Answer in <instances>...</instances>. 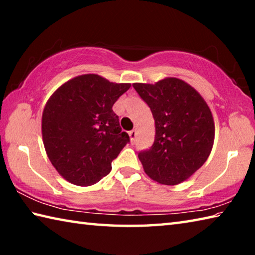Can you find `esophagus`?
Instances as JSON below:
<instances>
[{
    "label": "esophagus",
    "mask_w": 255,
    "mask_h": 255,
    "mask_svg": "<svg viewBox=\"0 0 255 255\" xmlns=\"http://www.w3.org/2000/svg\"><path fill=\"white\" fill-rule=\"evenodd\" d=\"M136 136H137V131H136V129H133V130L129 131V137H130L131 141H135V139H136Z\"/></svg>",
    "instance_id": "obj_1"
}]
</instances>
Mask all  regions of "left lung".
<instances>
[{
	"instance_id": "8db88e82",
	"label": "left lung",
	"mask_w": 255,
	"mask_h": 255,
	"mask_svg": "<svg viewBox=\"0 0 255 255\" xmlns=\"http://www.w3.org/2000/svg\"><path fill=\"white\" fill-rule=\"evenodd\" d=\"M132 86L155 122L153 146L138 154L145 173L165 185L187 181L213 149L215 123L208 105L196 89L176 77Z\"/></svg>"
}]
</instances>
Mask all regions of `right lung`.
Wrapping results in <instances>:
<instances>
[{
  "mask_svg": "<svg viewBox=\"0 0 255 255\" xmlns=\"http://www.w3.org/2000/svg\"><path fill=\"white\" fill-rule=\"evenodd\" d=\"M98 74H83L62 84L42 111V141L53 166L68 182L88 187L111 171L127 145L112 106L130 88Z\"/></svg>",
  "mask_w": 255,
  "mask_h": 255,
  "instance_id": "1",
  "label": "right lung"
}]
</instances>
